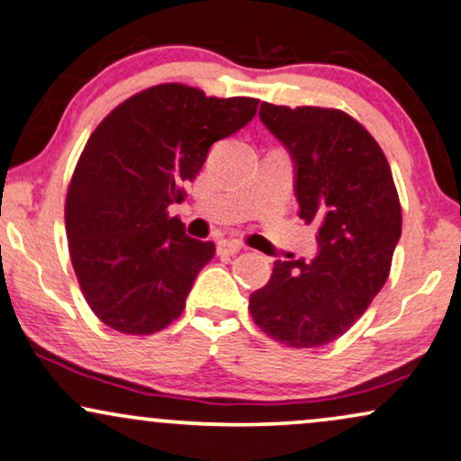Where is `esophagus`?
I'll use <instances>...</instances> for the list:
<instances>
[{"instance_id": "1", "label": "esophagus", "mask_w": 461, "mask_h": 461, "mask_svg": "<svg viewBox=\"0 0 461 461\" xmlns=\"http://www.w3.org/2000/svg\"><path fill=\"white\" fill-rule=\"evenodd\" d=\"M240 249H242V242H238V240H219L217 242L219 255H236V253H240Z\"/></svg>"}]
</instances>
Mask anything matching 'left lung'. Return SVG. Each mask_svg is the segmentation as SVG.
<instances>
[{"label": "left lung", "mask_w": 461, "mask_h": 461, "mask_svg": "<svg viewBox=\"0 0 461 461\" xmlns=\"http://www.w3.org/2000/svg\"><path fill=\"white\" fill-rule=\"evenodd\" d=\"M259 116L294 159L300 217L319 223V253L274 261L249 311L281 345L323 347L366 312L392 270L402 234L392 167L368 130L342 110L261 102Z\"/></svg>", "instance_id": "1"}]
</instances>
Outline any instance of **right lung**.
Here are the masks:
<instances>
[{
  "instance_id": "right-lung-1",
  "label": "right lung",
  "mask_w": 461,
  "mask_h": 461,
  "mask_svg": "<svg viewBox=\"0 0 461 461\" xmlns=\"http://www.w3.org/2000/svg\"><path fill=\"white\" fill-rule=\"evenodd\" d=\"M258 104L157 85L119 104L86 140L69 180L66 234L80 291L108 328L149 336L183 314L214 244L185 234L167 208L185 200L183 185L212 144L242 130Z\"/></svg>"
}]
</instances>
